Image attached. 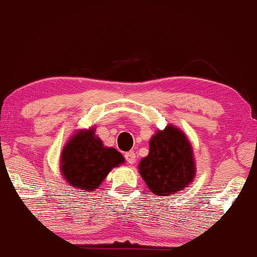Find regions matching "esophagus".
I'll use <instances>...</instances> for the list:
<instances>
[{
	"instance_id": "esophagus-1",
	"label": "esophagus",
	"mask_w": 257,
	"mask_h": 257,
	"mask_svg": "<svg viewBox=\"0 0 257 257\" xmlns=\"http://www.w3.org/2000/svg\"><path fill=\"white\" fill-rule=\"evenodd\" d=\"M125 159H126V161H127L128 164H134L136 163V154H134V152L126 153Z\"/></svg>"
}]
</instances>
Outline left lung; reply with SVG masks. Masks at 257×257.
Wrapping results in <instances>:
<instances>
[{
    "instance_id": "8db88e82",
    "label": "left lung",
    "mask_w": 257,
    "mask_h": 257,
    "mask_svg": "<svg viewBox=\"0 0 257 257\" xmlns=\"http://www.w3.org/2000/svg\"><path fill=\"white\" fill-rule=\"evenodd\" d=\"M138 169L154 194L168 196L183 191L196 175L191 141L179 127L168 124L151 138L148 155Z\"/></svg>"
}]
</instances>
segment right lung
I'll list each match as a JSON object with an SVG mask.
<instances>
[{"mask_svg":"<svg viewBox=\"0 0 257 257\" xmlns=\"http://www.w3.org/2000/svg\"><path fill=\"white\" fill-rule=\"evenodd\" d=\"M125 162L121 154L105 147L95 134V126L78 130L70 137L61 153V175L70 186L81 192H93L108 173Z\"/></svg>","mask_w":257,"mask_h":257,"instance_id":"obj_1","label":"right lung"}]
</instances>
